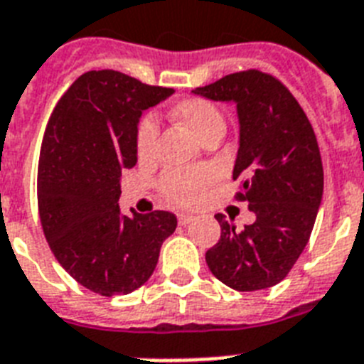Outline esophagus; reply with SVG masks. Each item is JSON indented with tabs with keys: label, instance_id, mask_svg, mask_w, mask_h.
Listing matches in <instances>:
<instances>
[{
	"label": "esophagus",
	"instance_id": "34e87169",
	"mask_svg": "<svg viewBox=\"0 0 364 364\" xmlns=\"http://www.w3.org/2000/svg\"><path fill=\"white\" fill-rule=\"evenodd\" d=\"M193 219H195L193 215H189V214H178V223H180V225H184V227H186V225L191 223Z\"/></svg>",
	"mask_w": 364,
	"mask_h": 364
}]
</instances>
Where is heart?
<instances>
[{"mask_svg": "<svg viewBox=\"0 0 364 364\" xmlns=\"http://www.w3.org/2000/svg\"><path fill=\"white\" fill-rule=\"evenodd\" d=\"M175 117L195 134L200 141L210 135L225 134V117L210 100L204 98H184L175 106ZM158 139V121L154 115H145L135 132V149L139 158L146 160L154 154ZM214 175L204 167L197 169H171L160 178V191L165 199L176 206H195L203 199Z\"/></svg>", "mask_w": 364, "mask_h": 364, "instance_id": "1", "label": "heart"}]
</instances>
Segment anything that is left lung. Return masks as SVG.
<instances>
[{
  "label": "left lung",
  "mask_w": 364,
  "mask_h": 364,
  "mask_svg": "<svg viewBox=\"0 0 364 364\" xmlns=\"http://www.w3.org/2000/svg\"><path fill=\"white\" fill-rule=\"evenodd\" d=\"M195 95L234 102L240 149L232 178L255 223L236 230L218 214L221 238L206 251L214 277L238 292L281 283L309 243L323 193V167L314 130L287 87L260 70L234 72L197 87Z\"/></svg>",
  "instance_id": "1"
}]
</instances>
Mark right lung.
I'll use <instances>...</instances> for the list:
<instances>
[{"mask_svg": "<svg viewBox=\"0 0 364 364\" xmlns=\"http://www.w3.org/2000/svg\"><path fill=\"white\" fill-rule=\"evenodd\" d=\"M173 89L117 70L81 74L57 102L38 160V214L57 262L100 296L137 290L154 272L161 243L176 229L164 210L122 215V171L137 164L141 113Z\"/></svg>", "mask_w": 364, "mask_h": 364, "instance_id": "add662e5", "label": "right lung"}]
</instances>
